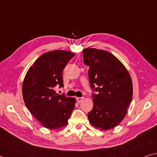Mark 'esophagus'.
Returning a JSON list of instances; mask_svg holds the SVG:
<instances>
[{
    "mask_svg": "<svg viewBox=\"0 0 157 157\" xmlns=\"http://www.w3.org/2000/svg\"><path fill=\"white\" fill-rule=\"evenodd\" d=\"M84 100V98H77V101H78V103H80L82 101Z\"/></svg>",
    "mask_w": 157,
    "mask_h": 157,
    "instance_id": "obj_1",
    "label": "esophagus"
}]
</instances>
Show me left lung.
Instances as JSON below:
<instances>
[{"mask_svg":"<svg viewBox=\"0 0 157 157\" xmlns=\"http://www.w3.org/2000/svg\"><path fill=\"white\" fill-rule=\"evenodd\" d=\"M83 56L89 67L90 86L97 92L92 95L93 107L88 113V120L95 128L108 130L126 115L132 98V79L121 61L107 51L86 48Z\"/></svg>","mask_w":157,"mask_h":157,"instance_id":"8db88e82","label":"left lung"}]
</instances>
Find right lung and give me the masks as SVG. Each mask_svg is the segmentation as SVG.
Masks as SVG:
<instances>
[{
    "mask_svg": "<svg viewBox=\"0 0 157 157\" xmlns=\"http://www.w3.org/2000/svg\"><path fill=\"white\" fill-rule=\"evenodd\" d=\"M75 53L64 50L48 51L34 62L25 75L22 92L30 113L44 128L56 130L66 126L75 108V98L56 93L63 87L62 71Z\"/></svg>",
    "mask_w": 157,
    "mask_h": 157,
    "instance_id": "1",
    "label": "right lung"
}]
</instances>
